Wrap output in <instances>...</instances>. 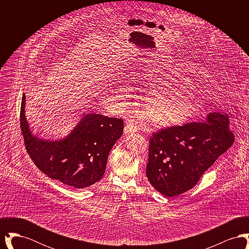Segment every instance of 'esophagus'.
Instances as JSON below:
<instances>
[{
  "label": "esophagus",
  "instance_id": "esophagus-1",
  "mask_svg": "<svg viewBox=\"0 0 249 249\" xmlns=\"http://www.w3.org/2000/svg\"><path fill=\"white\" fill-rule=\"evenodd\" d=\"M125 133H130V132H135L137 131V127L134 125V123L128 121L125 128H124Z\"/></svg>",
  "mask_w": 249,
  "mask_h": 249
}]
</instances>
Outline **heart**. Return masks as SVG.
I'll return each instance as SVG.
<instances>
[{
  "label": "heart",
  "mask_w": 249,
  "mask_h": 249,
  "mask_svg": "<svg viewBox=\"0 0 249 249\" xmlns=\"http://www.w3.org/2000/svg\"><path fill=\"white\" fill-rule=\"evenodd\" d=\"M153 88L142 98V111L144 117L155 126L169 127L185 122L196 112L197 87L191 78H158ZM124 95L116 102L123 107Z\"/></svg>",
  "instance_id": "obj_1"
}]
</instances>
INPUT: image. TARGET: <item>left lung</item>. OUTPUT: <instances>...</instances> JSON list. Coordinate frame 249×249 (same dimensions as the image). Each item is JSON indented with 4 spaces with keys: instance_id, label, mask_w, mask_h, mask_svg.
<instances>
[{
    "instance_id": "obj_1",
    "label": "left lung",
    "mask_w": 249,
    "mask_h": 249,
    "mask_svg": "<svg viewBox=\"0 0 249 249\" xmlns=\"http://www.w3.org/2000/svg\"><path fill=\"white\" fill-rule=\"evenodd\" d=\"M234 138L229 116L220 113L161 129L149 140L146 177L162 195L182 194L197 184L202 174L232 145Z\"/></svg>"
}]
</instances>
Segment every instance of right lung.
<instances>
[{
    "label": "right lung",
    "mask_w": 249,
    "mask_h": 249,
    "mask_svg": "<svg viewBox=\"0 0 249 249\" xmlns=\"http://www.w3.org/2000/svg\"><path fill=\"white\" fill-rule=\"evenodd\" d=\"M24 107L25 94L20 107V129L26 150L39 170L48 178L76 189L89 187L102 179L109 152L123 133V119L88 114L65 139L45 141L32 134Z\"/></svg>",
    "instance_id": "right-lung-1"
}]
</instances>
